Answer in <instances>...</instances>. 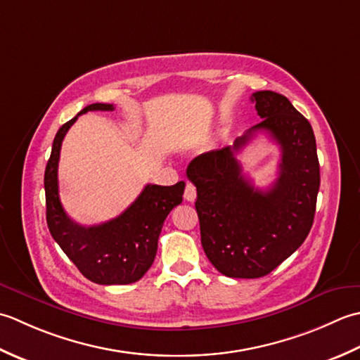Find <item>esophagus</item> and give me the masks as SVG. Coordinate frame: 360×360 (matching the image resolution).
Wrapping results in <instances>:
<instances>
[{
  "label": "esophagus",
  "mask_w": 360,
  "mask_h": 360,
  "mask_svg": "<svg viewBox=\"0 0 360 360\" xmlns=\"http://www.w3.org/2000/svg\"><path fill=\"white\" fill-rule=\"evenodd\" d=\"M195 195H197V191H195V186L193 185V183H186V188H185V199L188 202H194L195 200Z\"/></svg>",
  "instance_id": "34e87169"
}]
</instances>
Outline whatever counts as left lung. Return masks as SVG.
<instances>
[{"mask_svg":"<svg viewBox=\"0 0 360 360\" xmlns=\"http://www.w3.org/2000/svg\"><path fill=\"white\" fill-rule=\"evenodd\" d=\"M252 101L262 118L233 146L205 152L186 175L197 188L205 255L230 278H261L303 244L311 231L320 188L317 144L309 121L275 91H256ZM267 131L281 144V174L267 191L241 175L234 155Z\"/></svg>","mask_w":360,"mask_h":360,"instance_id":"1","label":"left lung"}]
</instances>
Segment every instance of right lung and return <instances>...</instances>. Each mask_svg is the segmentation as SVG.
Returning a JSON list of instances; mask_svg holds the SVG:
<instances>
[{"mask_svg": "<svg viewBox=\"0 0 360 360\" xmlns=\"http://www.w3.org/2000/svg\"><path fill=\"white\" fill-rule=\"evenodd\" d=\"M112 110L113 104H91L80 110L77 116ZM77 116L58 129L45 169L48 229L65 255L90 281L104 285L135 283L155 259L165 219L181 203L185 181L172 186L148 185L122 214L108 222L93 226L72 222L58 197L57 167L62 141Z\"/></svg>", "mask_w": 360, "mask_h": 360, "instance_id": "1", "label": "right lung"}]
</instances>
